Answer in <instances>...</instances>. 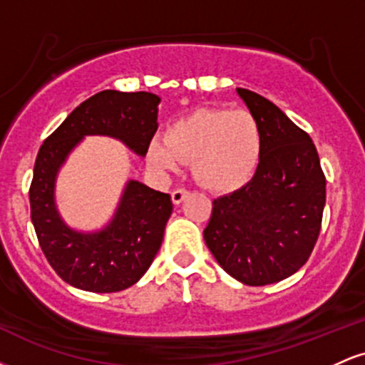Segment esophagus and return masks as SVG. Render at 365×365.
Segmentation results:
<instances>
[{"label":"esophagus","instance_id":"34e87169","mask_svg":"<svg viewBox=\"0 0 365 365\" xmlns=\"http://www.w3.org/2000/svg\"><path fill=\"white\" fill-rule=\"evenodd\" d=\"M188 197V190H185V188H177V190L171 192V200H173V204H182L183 200H185Z\"/></svg>","mask_w":365,"mask_h":365}]
</instances>
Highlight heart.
<instances>
[{"instance_id":"1","label":"heart","mask_w":365,"mask_h":365,"mask_svg":"<svg viewBox=\"0 0 365 365\" xmlns=\"http://www.w3.org/2000/svg\"><path fill=\"white\" fill-rule=\"evenodd\" d=\"M262 128L245 110H199L173 123L166 137H154L149 161L175 171L192 161L197 182L212 192H232L252 180L261 163Z\"/></svg>"}]
</instances>
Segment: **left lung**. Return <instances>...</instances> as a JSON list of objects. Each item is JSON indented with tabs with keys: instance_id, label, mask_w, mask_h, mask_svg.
<instances>
[{
	"instance_id": "1",
	"label": "left lung",
	"mask_w": 365,
	"mask_h": 365,
	"mask_svg": "<svg viewBox=\"0 0 365 365\" xmlns=\"http://www.w3.org/2000/svg\"><path fill=\"white\" fill-rule=\"evenodd\" d=\"M237 92L261 125L262 156L247 185L215 199L204 240L230 276L264 287L307 262L321 232L326 178L309 133L262 96Z\"/></svg>"
}]
</instances>
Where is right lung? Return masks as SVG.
I'll return each instance as SVG.
<instances>
[{
	"label": "right lung",
	"mask_w": 365,
	"mask_h": 365,
	"mask_svg": "<svg viewBox=\"0 0 365 365\" xmlns=\"http://www.w3.org/2000/svg\"><path fill=\"white\" fill-rule=\"evenodd\" d=\"M159 103L150 92L101 91L75 108L41 145L29 190L31 220L48 262L75 288L111 293L139 282L161 247L173 204L168 194L128 180L110 223L98 232H78L56 207L58 171L87 135L111 137L144 158L158 130Z\"/></svg>",
	"instance_id": "add662e5"
}]
</instances>
